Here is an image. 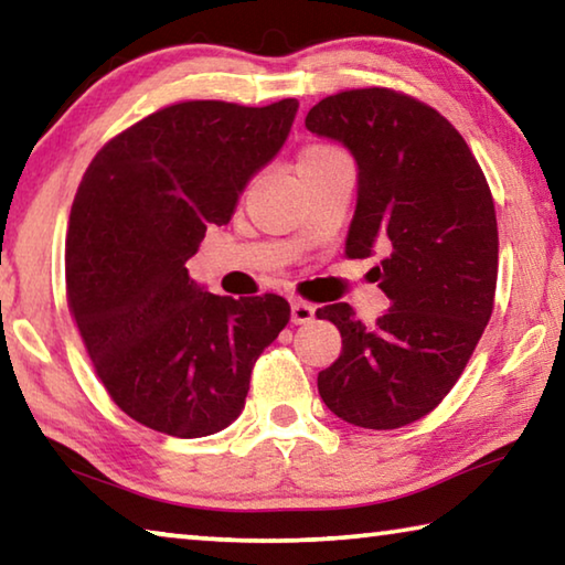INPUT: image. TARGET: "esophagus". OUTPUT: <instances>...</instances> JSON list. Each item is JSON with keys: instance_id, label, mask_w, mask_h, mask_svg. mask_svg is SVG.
Listing matches in <instances>:
<instances>
[{"instance_id": "esophagus-1", "label": "esophagus", "mask_w": 565, "mask_h": 565, "mask_svg": "<svg viewBox=\"0 0 565 565\" xmlns=\"http://www.w3.org/2000/svg\"><path fill=\"white\" fill-rule=\"evenodd\" d=\"M313 317H317V306L306 303L301 299L291 301V321L294 323H311Z\"/></svg>"}]
</instances>
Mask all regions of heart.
Wrapping results in <instances>:
<instances>
[{
	"label": "heart",
	"mask_w": 565,
	"mask_h": 565,
	"mask_svg": "<svg viewBox=\"0 0 565 565\" xmlns=\"http://www.w3.org/2000/svg\"><path fill=\"white\" fill-rule=\"evenodd\" d=\"M337 154H341V151H339L337 147H331V145H311V147H306V149L301 151L299 167L319 164V161L331 159V157H337Z\"/></svg>",
	"instance_id": "heart-1"
}]
</instances>
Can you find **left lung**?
Wrapping results in <instances>:
<instances>
[{
    "mask_svg": "<svg viewBox=\"0 0 565 565\" xmlns=\"http://www.w3.org/2000/svg\"><path fill=\"white\" fill-rule=\"evenodd\" d=\"M306 129L351 151L359 169L347 256L384 254L369 271L388 311L363 327L349 303L317 311L341 331L319 374L331 414L361 428H401L441 404L493 311L499 226L491 189L454 124L394 89L321 99Z\"/></svg>",
    "mask_w": 565,
    "mask_h": 565,
    "instance_id": "obj_1",
    "label": "left lung"
}]
</instances>
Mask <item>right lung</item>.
<instances>
[{
	"mask_svg": "<svg viewBox=\"0 0 565 565\" xmlns=\"http://www.w3.org/2000/svg\"><path fill=\"white\" fill-rule=\"evenodd\" d=\"M296 111V99L171 104L114 137L84 171L66 234V299L114 404L154 431L199 438L236 420L256 359L289 323L281 296H216L186 262L279 154Z\"/></svg>",
	"mask_w": 565,
	"mask_h": 565,
	"instance_id": "obj_1",
	"label": "right lung"
}]
</instances>
